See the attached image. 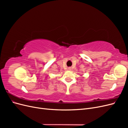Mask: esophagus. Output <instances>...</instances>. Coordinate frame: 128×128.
<instances>
[{
    "mask_svg": "<svg viewBox=\"0 0 128 128\" xmlns=\"http://www.w3.org/2000/svg\"><path fill=\"white\" fill-rule=\"evenodd\" d=\"M72 69V68H70V67H69L68 68V70H70Z\"/></svg>",
    "mask_w": 128,
    "mask_h": 128,
    "instance_id": "obj_1",
    "label": "esophagus"
}]
</instances>
